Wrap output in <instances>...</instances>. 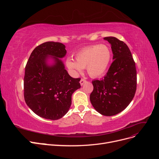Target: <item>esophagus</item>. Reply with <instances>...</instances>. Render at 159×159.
I'll list each match as a JSON object with an SVG mask.
<instances>
[{"instance_id":"1","label":"esophagus","mask_w":159,"mask_h":159,"mask_svg":"<svg viewBox=\"0 0 159 159\" xmlns=\"http://www.w3.org/2000/svg\"><path fill=\"white\" fill-rule=\"evenodd\" d=\"M85 82H86V80H85V79H84V78L81 79V80H80V85H83Z\"/></svg>"}]
</instances>
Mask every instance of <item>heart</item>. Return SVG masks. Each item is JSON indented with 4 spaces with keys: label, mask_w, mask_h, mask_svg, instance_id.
Masks as SVG:
<instances>
[{
    "label": "heart",
    "mask_w": 159,
    "mask_h": 159,
    "mask_svg": "<svg viewBox=\"0 0 159 159\" xmlns=\"http://www.w3.org/2000/svg\"><path fill=\"white\" fill-rule=\"evenodd\" d=\"M112 58V52L105 44L90 46L80 50L75 55V61L68 58L66 61L68 68L76 73H81L86 68L91 78L103 75L109 68Z\"/></svg>",
    "instance_id": "obj_1"
}]
</instances>
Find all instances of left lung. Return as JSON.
I'll use <instances>...</instances> for the list:
<instances>
[{
    "label": "left lung",
    "instance_id": "obj_1",
    "mask_svg": "<svg viewBox=\"0 0 159 159\" xmlns=\"http://www.w3.org/2000/svg\"><path fill=\"white\" fill-rule=\"evenodd\" d=\"M104 40L111 46V65L101 80H93L90 102L98 113L113 116L125 109L133 99L137 89V70L127 45L115 37Z\"/></svg>",
    "mask_w": 159,
    "mask_h": 159
}]
</instances>
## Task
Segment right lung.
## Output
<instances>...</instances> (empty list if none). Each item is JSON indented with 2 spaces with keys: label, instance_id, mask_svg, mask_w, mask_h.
Returning <instances> with one entry per match:
<instances>
[{
  "label": "right lung",
  "instance_id": "add662e5",
  "mask_svg": "<svg viewBox=\"0 0 159 159\" xmlns=\"http://www.w3.org/2000/svg\"><path fill=\"white\" fill-rule=\"evenodd\" d=\"M60 42H46L32 51L25 68L24 96L32 111L42 118L57 120L68 113L71 95L81 88L80 78H73L60 58L66 54ZM53 63L50 65L48 60Z\"/></svg>",
  "mask_w": 159,
  "mask_h": 159
}]
</instances>
